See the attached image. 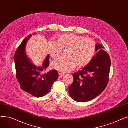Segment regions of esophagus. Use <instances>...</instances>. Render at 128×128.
<instances>
[{"mask_svg":"<svg viewBox=\"0 0 128 128\" xmlns=\"http://www.w3.org/2000/svg\"><path fill=\"white\" fill-rule=\"evenodd\" d=\"M58 74H59L60 78H63L65 76V74L64 73H62V72H58Z\"/></svg>","mask_w":128,"mask_h":128,"instance_id":"34e87169","label":"esophagus"}]
</instances>
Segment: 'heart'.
<instances>
[{
  "label": "heart",
  "instance_id": "1",
  "mask_svg": "<svg viewBox=\"0 0 128 128\" xmlns=\"http://www.w3.org/2000/svg\"><path fill=\"white\" fill-rule=\"evenodd\" d=\"M63 50H66L67 57L60 58L52 63V68L63 72H68L76 65L82 68L88 65L95 56L96 44L90 38L72 34L60 35L56 42H49V50L53 58L60 56Z\"/></svg>",
  "mask_w": 128,
  "mask_h": 128
}]
</instances>
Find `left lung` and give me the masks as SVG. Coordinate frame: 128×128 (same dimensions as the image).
<instances>
[{
  "instance_id": "left-lung-1",
  "label": "left lung",
  "mask_w": 128,
  "mask_h": 128,
  "mask_svg": "<svg viewBox=\"0 0 128 128\" xmlns=\"http://www.w3.org/2000/svg\"><path fill=\"white\" fill-rule=\"evenodd\" d=\"M103 48L97 44V53L91 62L72 74L74 82L69 86V94L75 101L84 102L95 98L108 84L111 60Z\"/></svg>"
}]
</instances>
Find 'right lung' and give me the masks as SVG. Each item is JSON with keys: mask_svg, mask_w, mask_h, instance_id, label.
I'll return each instance as SVG.
<instances>
[{"mask_svg": "<svg viewBox=\"0 0 128 128\" xmlns=\"http://www.w3.org/2000/svg\"><path fill=\"white\" fill-rule=\"evenodd\" d=\"M32 34L27 36L18 48L14 56L16 78L21 88L25 92L36 98L48 94L52 86L58 78L56 70L44 72L49 66L50 56L48 55L42 67H38L30 61L25 52V46Z\"/></svg>", "mask_w": 128, "mask_h": 128, "instance_id": "add662e5", "label": "right lung"}]
</instances>
